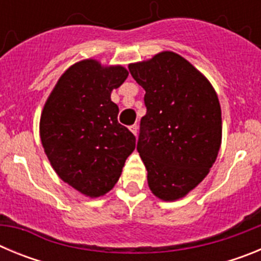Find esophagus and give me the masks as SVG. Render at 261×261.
I'll list each match as a JSON object with an SVG mask.
<instances>
[{"mask_svg":"<svg viewBox=\"0 0 261 261\" xmlns=\"http://www.w3.org/2000/svg\"><path fill=\"white\" fill-rule=\"evenodd\" d=\"M129 129H130V132H132L133 135L137 136V133H138V126L136 125V124H135V125H130V126H129Z\"/></svg>","mask_w":261,"mask_h":261,"instance_id":"esophagus-1","label":"esophagus"}]
</instances>
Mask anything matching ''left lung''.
Wrapping results in <instances>:
<instances>
[{"instance_id":"1","label":"left lung","mask_w":261,"mask_h":261,"mask_svg":"<svg viewBox=\"0 0 261 261\" xmlns=\"http://www.w3.org/2000/svg\"><path fill=\"white\" fill-rule=\"evenodd\" d=\"M129 71L146 91L137 150L149 188L165 201L181 199L208 175L220 151L218 96L211 82L174 52L130 64Z\"/></svg>"}]
</instances>
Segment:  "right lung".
<instances>
[{
	"instance_id": "right-lung-1",
	"label": "right lung",
	"mask_w": 261,
	"mask_h": 261,
	"mask_svg": "<svg viewBox=\"0 0 261 261\" xmlns=\"http://www.w3.org/2000/svg\"><path fill=\"white\" fill-rule=\"evenodd\" d=\"M126 77L120 65L77 62L57 81L41 112V144L53 170L89 197L114 188L136 147V137L119 124V107L111 100Z\"/></svg>"
}]
</instances>
